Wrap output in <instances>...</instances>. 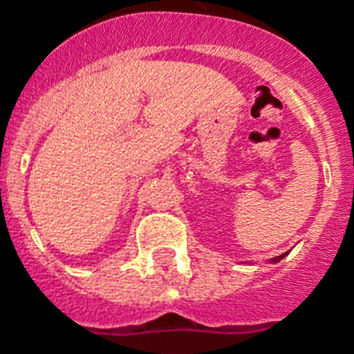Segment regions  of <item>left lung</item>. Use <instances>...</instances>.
Instances as JSON below:
<instances>
[{"instance_id": "obj_1", "label": "left lung", "mask_w": 354, "mask_h": 354, "mask_svg": "<svg viewBox=\"0 0 354 354\" xmlns=\"http://www.w3.org/2000/svg\"><path fill=\"white\" fill-rule=\"evenodd\" d=\"M286 253H288V252H286ZM286 253H283V255H279V257H275V259H274V263H279V261H281V259H283V257H285V255H286Z\"/></svg>"}]
</instances>
